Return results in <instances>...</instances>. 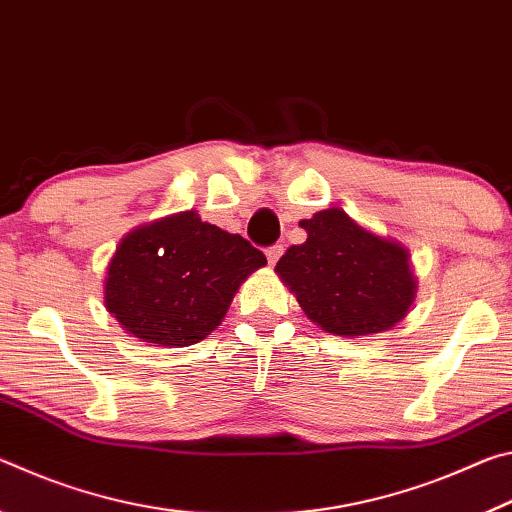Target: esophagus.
<instances>
[{
    "mask_svg": "<svg viewBox=\"0 0 512 512\" xmlns=\"http://www.w3.org/2000/svg\"><path fill=\"white\" fill-rule=\"evenodd\" d=\"M282 253H284V246H282V244H273L271 248H266V259H268V264L275 266V264H277V259L282 257Z\"/></svg>",
    "mask_w": 512,
    "mask_h": 512,
    "instance_id": "esophagus-1",
    "label": "esophagus"
}]
</instances>
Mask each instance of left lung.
Returning <instances> with one entry per match:
<instances>
[{
    "instance_id": "obj_1",
    "label": "left lung",
    "mask_w": 512,
    "mask_h": 512,
    "mask_svg": "<svg viewBox=\"0 0 512 512\" xmlns=\"http://www.w3.org/2000/svg\"><path fill=\"white\" fill-rule=\"evenodd\" d=\"M300 225L307 241L291 246L275 271L314 323L339 336L377 334L400 323L415 293L402 246L370 235L336 207Z\"/></svg>"
}]
</instances>
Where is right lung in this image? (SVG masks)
Wrapping results in <instances>:
<instances>
[{"label": "right lung", "instance_id": "1", "mask_svg": "<svg viewBox=\"0 0 512 512\" xmlns=\"http://www.w3.org/2000/svg\"><path fill=\"white\" fill-rule=\"evenodd\" d=\"M264 264L262 250L241 235L180 212L121 241L108 266L106 307L137 339L187 348L221 323L239 284Z\"/></svg>", "mask_w": 512, "mask_h": 512}]
</instances>
